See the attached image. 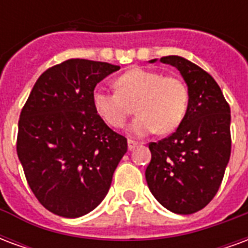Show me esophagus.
Wrapping results in <instances>:
<instances>
[{
	"instance_id": "obj_1",
	"label": "esophagus",
	"mask_w": 248,
	"mask_h": 248,
	"mask_svg": "<svg viewBox=\"0 0 248 248\" xmlns=\"http://www.w3.org/2000/svg\"><path fill=\"white\" fill-rule=\"evenodd\" d=\"M138 145H140V143H138V142H135V140H127V146H129V150H134L135 147H137Z\"/></svg>"
}]
</instances>
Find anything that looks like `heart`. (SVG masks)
<instances>
[{
	"label": "heart",
	"mask_w": 248,
	"mask_h": 248,
	"mask_svg": "<svg viewBox=\"0 0 248 248\" xmlns=\"http://www.w3.org/2000/svg\"><path fill=\"white\" fill-rule=\"evenodd\" d=\"M117 92L95 89L93 108L105 124L122 127L133 110L138 117L130 127L134 135H147L158 130L171 133L182 124L190 103L187 83L177 76H163L161 71L134 67L115 79Z\"/></svg>",
	"instance_id": "heart-1"
}]
</instances>
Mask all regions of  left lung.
<instances>
[{"instance_id":"1","label":"left lung","mask_w":248,"mask_h":248,"mask_svg":"<svg viewBox=\"0 0 248 248\" xmlns=\"http://www.w3.org/2000/svg\"><path fill=\"white\" fill-rule=\"evenodd\" d=\"M161 62L181 71L190 103L171 135L149 143L151 161L145 175L151 194L163 207L188 215L206 207L220 187L231 154V114L207 71L178 56L162 57Z\"/></svg>"}]
</instances>
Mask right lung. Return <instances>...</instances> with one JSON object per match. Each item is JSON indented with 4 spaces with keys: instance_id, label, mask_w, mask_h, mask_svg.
Here are the masks:
<instances>
[{
    "instance_id": "1",
    "label": "right lung",
    "mask_w": 248,
    "mask_h": 248,
    "mask_svg": "<svg viewBox=\"0 0 248 248\" xmlns=\"http://www.w3.org/2000/svg\"><path fill=\"white\" fill-rule=\"evenodd\" d=\"M119 66L71 58L49 67L21 110L17 154L29 187L50 213L78 218L106 197L127 140L98 117L92 95Z\"/></svg>"
}]
</instances>
